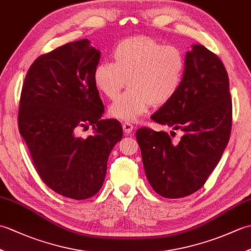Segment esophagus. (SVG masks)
I'll list each match as a JSON object with an SVG mask.
<instances>
[{"label":"esophagus","mask_w":251,"mask_h":251,"mask_svg":"<svg viewBox=\"0 0 251 251\" xmlns=\"http://www.w3.org/2000/svg\"><path fill=\"white\" fill-rule=\"evenodd\" d=\"M123 129H124V131L127 135H129L132 131V129H134V125H132L129 122H125V123H123Z\"/></svg>","instance_id":"1"}]
</instances>
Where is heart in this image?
<instances>
[{
	"label": "heart",
	"mask_w": 251,
	"mask_h": 251,
	"mask_svg": "<svg viewBox=\"0 0 251 251\" xmlns=\"http://www.w3.org/2000/svg\"><path fill=\"white\" fill-rule=\"evenodd\" d=\"M113 62L98 63L94 83L99 92L114 99L129 82L130 88L109 106V114L121 121H136L153 105L172 100L182 86L186 57L180 47L164 45L149 36H134L116 44Z\"/></svg>",
	"instance_id": "obj_1"
}]
</instances>
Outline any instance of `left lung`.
Instances as JSON below:
<instances>
[{
	"mask_svg": "<svg viewBox=\"0 0 251 251\" xmlns=\"http://www.w3.org/2000/svg\"><path fill=\"white\" fill-rule=\"evenodd\" d=\"M186 52L182 86L151 119L183 136L173 142L166 131H136L143 167L153 190L166 199L193 194L219 163L232 129L228 76L220 58L202 45ZM175 132V131H172Z\"/></svg>",
	"mask_w": 251,
	"mask_h": 251,
	"instance_id": "8db88e82",
	"label": "left lung"
}]
</instances>
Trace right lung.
<instances>
[{"instance_id": "right-lung-1", "label": "right lung", "mask_w": 251, "mask_h": 251, "mask_svg": "<svg viewBox=\"0 0 251 251\" xmlns=\"http://www.w3.org/2000/svg\"><path fill=\"white\" fill-rule=\"evenodd\" d=\"M99 60L88 40L71 42L36 58L21 89L18 127L36 172L72 200L98 193L110 153L123 137L119 121L101 120L104 105L94 83ZM89 126L94 135L79 137Z\"/></svg>"}]
</instances>
